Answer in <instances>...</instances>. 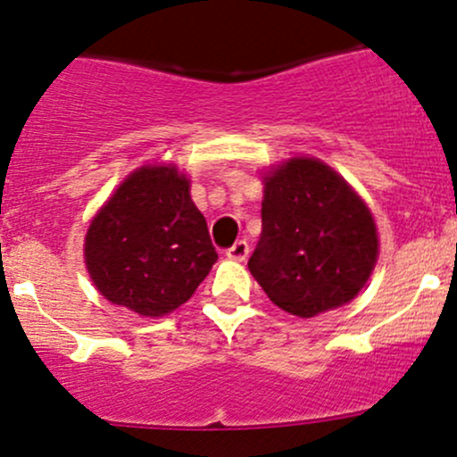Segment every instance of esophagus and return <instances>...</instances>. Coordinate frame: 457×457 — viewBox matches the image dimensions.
<instances>
[{"mask_svg": "<svg viewBox=\"0 0 457 457\" xmlns=\"http://www.w3.org/2000/svg\"><path fill=\"white\" fill-rule=\"evenodd\" d=\"M225 255H228L229 260L243 262V260H247V255H249V243L247 240H237V243H234L228 252H225Z\"/></svg>", "mask_w": 457, "mask_h": 457, "instance_id": "34e87169", "label": "esophagus"}]
</instances>
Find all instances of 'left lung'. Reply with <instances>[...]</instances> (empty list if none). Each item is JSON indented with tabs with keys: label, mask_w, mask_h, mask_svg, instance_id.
Returning a JSON list of instances; mask_svg holds the SVG:
<instances>
[{
	"label": "left lung",
	"mask_w": 457,
	"mask_h": 457,
	"mask_svg": "<svg viewBox=\"0 0 457 457\" xmlns=\"http://www.w3.org/2000/svg\"><path fill=\"white\" fill-rule=\"evenodd\" d=\"M367 204L317 158H290L264 175L262 234L249 270L278 308L310 319L349 303L378 262Z\"/></svg>",
	"instance_id": "8db88e82"
}]
</instances>
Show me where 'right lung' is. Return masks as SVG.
<instances>
[{"instance_id": "obj_1", "label": "right lung", "mask_w": 457, "mask_h": 457, "mask_svg": "<svg viewBox=\"0 0 457 457\" xmlns=\"http://www.w3.org/2000/svg\"><path fill=\"white\" fill-rule=\"evenodd\" d=\"M217 258L190 182L173 164L129 173L84 240L99 293L140 317H162L187 303Z\"/></svg>"}]
</instances>
